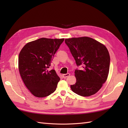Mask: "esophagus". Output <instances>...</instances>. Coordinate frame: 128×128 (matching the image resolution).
<instances>
[{"label":"esophagus","instance_id":"1","mask_svg":"<svg viewBox=\"0 0 128 128\" xmlns=\"http://www.w3.org/2000/svg\"><path fill=\"white\" fill-rule=\"evenodd\" d=\"M69 76H70V74H69V73H67V74H63L62 75V77H64V78H66V77H68Z\"/></svg>","mask_w":128,"mask_h":128}]
</instances>
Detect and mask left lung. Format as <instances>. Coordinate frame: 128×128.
<instances>
[{
    "mask_svg": "<svg viewBox=\"0 0 128 128\" xmlns=\"http://www.w3.org/2000/svg\"><path fill=\"white\" fill-rule=\"evenodd\" d=\"M76 64L82 70H75L76 82L72 90L83 96L96 94L106 82L110 70V56L106 47L92 38L81 37L65 39Z\"/></svg>",
    "mask_w": 128,
    "mask_h": 128,
    "instance_id": "obj_1",
    "label": "left lung"
}]
</instances>
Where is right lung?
Listing matches in <instances>:
<instances>
[{"instance_id":"add662e5","label":"right lung","mask_w":128,"mask_h":128,"mask_svg":"<svg viewBox=\"0 0 128 128\" xmlns=\"http://www.w3.org/2000/svg\"><path fill=\"white\" fill-rule=\"evenodd\" d=\"M64 40L41 38L26 43L18 56V70L34 96L45 97L55 91L60 80L54 69L48 70L54 56Z\"/></svg>"}]
</instances>
